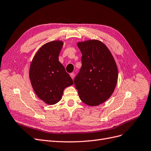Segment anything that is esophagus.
Instances as JSON below:
<instances>
[{"instance_id": "esophagus-1", "label": "esophagus", "mask_w": 151, "mask_h": 151, "mask_svg": "<svg viewBox=\"0 0 151 151\" xmlns=\"http://www.w3.org/2000/svg\"><path fill=\"white\" fill-rule=\"evenodd\" d=\"M70 76H71V78L73 80L74 78H75V73H70Z\"/></svg>"}]
</instances>
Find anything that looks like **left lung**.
<instances>
[{
  "mask_svg": "<svg viewBox=\"0 0 151 151\" xmlns=\"http://www.w3.org/2000/svg\"><path fill=\"white\" fill-rule=\"evenodd\" d=\"M77 45L82 53V66L74 83L80 98L92 106L103 103L113 94L118 80L113 55L99 40L79 42Z\"/></svg>",
  "mask_w": 151,
  "mask_h": 151,
  "instance_id": "8db88e82",
  "label": "left lung"
}]
</instances>
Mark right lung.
Returning <instances> with one entry per match:
<instances>
[{
  "mask_svg": "<svg viewBox=\"0 0 151 151\" xmlns=\"http://www.w3.org/2000/svg\"><path fill=\"white\" fill-rule=\"evenodd\" d=\"M63 43L48 42L38 50L31 63L29 76L37 96L50 105L58 103L65 88L73 81L58 60Z\"/></svg>",
  "mask_w": 151,
  "mask_h": 151,
  "instance_id": "1",
  "label": "right lung"
}]
</instances>
